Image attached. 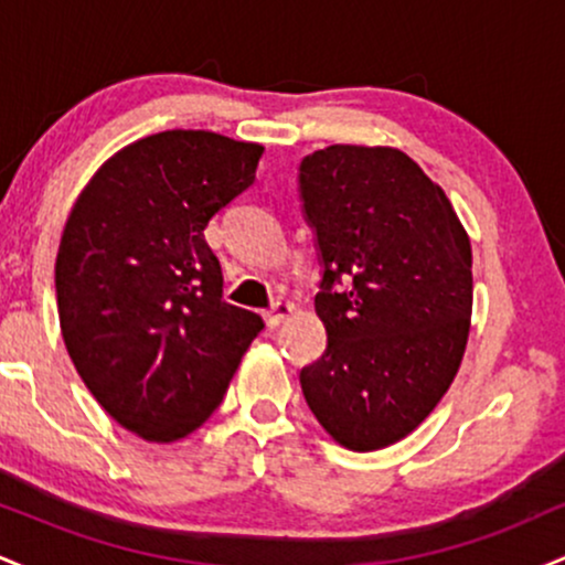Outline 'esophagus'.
Here are the masks:
<instances>
[{"label": "esophagus", "mask_w": 565, "mask_h": 565, "mask_svg": "<svg viewBox=\"0 0 565 565\" xmlns=\"http://www.w3.org/2000/svg\"><path fill=\"white\" fill-rule=\"evenodd\" d=\"M291 310H295V308H291V302L278 300V302H274V305H270V308H268V313H265V321H268L270 329L281 327V323L287 321L289 316H291Z\"/></svg>", "instance_id": "obj_1"}]
</instances>
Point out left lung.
Wrapping results in <instances>:
<instances>
[{"label": "left lung", "instance_id": "1", "mask_svg": "<svg viewBox=\"0 0 565 565\" xmlns=\"http://www.w3.org/2000/svg\"><path fill=\"white\" fill-rule=\"evenodd\" d=\"M323 268L327 350L300 372L323 430L353 451L406 438L449 391L472 313L470 238L398 148L329 146L300 161Z\"/></svg>", "mask_w": 565, "mask_h": 565}]
</instances>
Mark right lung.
Segmentation results:
<instances>
[{"label": "right lung", "instance_id": "right-lung-1", "mask_svg": "<svg viewBox=\"0 0 565 565\" xmlns=\"http://www.w3.org/2000/svg\"><path fill=\"white\" fill-rule=\"evenodd\" d=\"M263 146L167 129L84 185L55 260L66 350L95 401L135 436L185 438L220 406L263 319L223 300L210 220L255 183Z\"/></svg>", "mask_w": 565, "mask_h": 565}]
</instances>
